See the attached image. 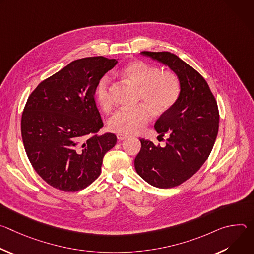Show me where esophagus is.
<instances>
[{
    "instance_id": "obj_1",
    "label": "esophagus",
    "mask_w": 254,
    "mask_h": 254,
    "mask_svg": "<svg viewBox=\"0 0 254 254\" xmlns=\"http://www.w3.org/2000/svg\"><path fill=\"white\" fill-rule=\"evenodd\" d=\"M118 139L119 140H124V139H127L128 136L127 135H126V134H122V133H118Z\"/></svg>"
}]
</instances>
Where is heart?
Here are the masks:
<instances>
[{
  "label": "heart",
  "instance_id": "1",
  "mask_svg": "<svg viewBox=\"0 0 254 254\" xmlns=\"http://www.w3.org/2000/svg\"><path fill=\"white\" fill-rule=\"evenodd\" d=\"M122 74L137 88V102L144 105L118 111L108 121V127L114 132L129 135L142 131L152 120L153 113L156 116L168 113L179 99L180 80L171 70H160L155 65L135 60L123 69ZM95 97L102 110H110L111 81L106 76L97 82Z\"/></svg>",
  "mask_w": 254,
  "mask_h": 254
}]
</instances>
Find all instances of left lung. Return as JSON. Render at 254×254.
<instances>
[{"label":"left lung","mask_w":254,"mask_h":254,"mask_svg":"<svg viewBox=\"0 0 254 254\" xmlns=\"http://www.w3.org/2000/svg\"><path fill=\"white\" fill-rule=\"evenodd\" d=\"M141 54L168 65L180 80L181 93L155 124L159 137L168 135L166 146L139 138L141 149L134 168L152 186L173 188L190 179L208 159L219 128L218 105L204 77L177 55L167 51Z\"/></svg>","instance_id":"obj_1"}]
</instances>
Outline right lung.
I'll list each match as a JSON object with an SVG mask.
<instances>
[{
    "label": "right lung",
    "mask_w": 254,
    "mask_h": 254,
    "mask_svg": "<svg viewBox=\"0 0 254 254\" xmlns=\"http://www.w3.org/2000/svg\"><path fill=\"white\" fill-rule=\"evenodd\" d=\"M117 63L102 56L74 60L29 95L21 119L24 148L34 170L53 188L77 192L89 186L116 146V134H96L103 123L94 93Z\"/></svg>",
    "instance_id": "1"
}]
</instances>
